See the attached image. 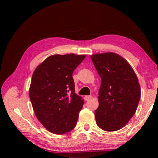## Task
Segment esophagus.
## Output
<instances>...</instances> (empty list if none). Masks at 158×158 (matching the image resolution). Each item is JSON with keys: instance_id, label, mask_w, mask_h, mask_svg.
Listing matches in <instances>:
<instances>
[{"instance_id": "esophagus-1", "label": "esophagus", "mask_w": 158, "mask_h": 158, "mask_svg": "<svg viewBox=\"0 0 158 158\" xmlns=\"http://www.w3.org/2000/svg\"><path fill=\"white\" fill-rule=\"evenodd\" d=\"M92 98V96H85L84 97V99H85V101H89L90 99Z\"/></svg>"}]
</instances>
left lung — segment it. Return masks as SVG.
<instances>
[{"instance_id":"8db88e82","label":"left lung","mask_w":158,"mask_h":158,"mask_svg":"<svg viewBox=\"0 0 158 158\" xmlns=\"http://www.w3.org/2000/svg\"><path fill=\"white\" fill-rule=\"evenodd\" d=\"M101 79L96 122L101 129L117 131L135 114L141 90L135 71L122 56L114 52L90 55Z\"/></svg>"}]
</instances>
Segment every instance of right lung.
I'll list each match as a JSON object with an SVG mask.
<instances>
[{
  "label": "right lung",
  "instance_id": "add662e5",
  "mask_svg": "<svg viewBox=\"0 0 158 158\" xmlns=\"http://www.w3.org/2000/svg\"><path fill=\"white\" fill-rule=\"evenodd\" d=\"M85 57L54 55L36 67L29 98L34 114L47 130L63 135L75 128L84 100L75 93L73 73Z\"/></svg>",
  "mask_w": 158,
  "mask_h": 158
}]
</instances>
